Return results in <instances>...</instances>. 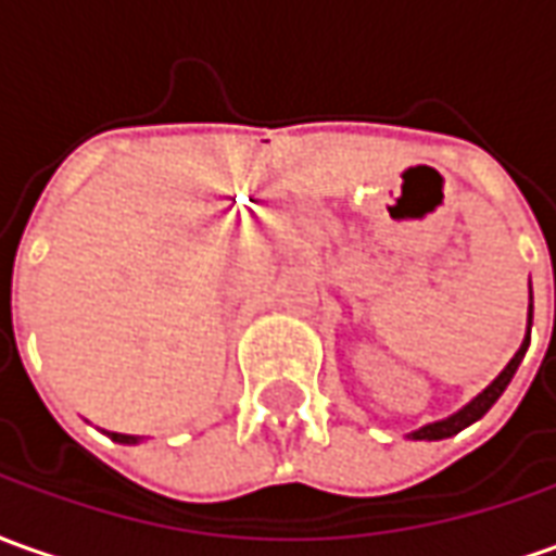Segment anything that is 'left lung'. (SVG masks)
<instances>
[{
  "label": "left lung",
  "mask_w": 556,
  "mask_h": 556,
  "mask_svg": "<svg viewBox=\"0 0 556 556\" xmlns=\"http://www.w3.org/2000/svg\"><path fill=\"white\" fill-rule=\"evenodd\" d=\"M530 328H532V292H530V309H527V334H523V343H520V350L515 353V358L502 368L500 377H496V380H493L486 389H481V392H478L468 405L459 407L456 414L444 417V420L426 422V426H420V429L407 432V438H414V441H441V438L456 435V432H463L466 426L481 420L486 410L500 402V395L505 392V387L511 383V377H515V371L520 368V362H523V356H527V346H530Z\"/></svg>",
  "instance_id": "left-lung-1"
}]
</instances>
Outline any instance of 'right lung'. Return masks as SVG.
<instances>
[{"mask_svg":"<svg viewBox=\"0 0 556 556\" xmlns=\"http://www.w3.org/2000/svg\"><path fill=\"white\" fill-rule=\"evenodd\" d=\"M105 435L112 438V441H118V444H139L142 441L139 435H121V432H105Z\"/></svg>","mask_w":556,"mask_h":556,"instance_id":"obj_1","label":"right lung"}]
</instances>
